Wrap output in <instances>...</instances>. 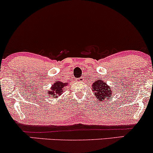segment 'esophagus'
Masks as SVG:
<instances>
[{"mask_svg":"<svg viewBox=\"0 0 153 153\" xmlns=\"http://www.w3.org/2000/svg\"><path fill=\"white\" fill-rule=\"evenodd\" d=\"M83 80H84L83 77H80V78H79V82H82Z\"/></svg>","mask_w":153,"mask_h":153,"instance_id":"obj_1","label":"esophagus"}]
</instances>
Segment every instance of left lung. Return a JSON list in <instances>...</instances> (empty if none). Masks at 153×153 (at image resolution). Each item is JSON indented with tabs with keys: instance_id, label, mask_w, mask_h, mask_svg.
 Masks as SVG:
<instances>
[{
	"instance_id": "1",
	"label": "left lung",
	"mask_w": 153,
	"mask_h": 153,
	"mask_svg": "<svg viewBox=\"0 0 153 153\" xmlns=\"http://www.w3.org/2000/svg\"><path fill=\"white\" fill-rule=\"evenodd\" d=\"M92 87L93 90L95 91V95L100 101L105 102L107 100V99L112 98V92L111 90V87H108L106 82H104L102 80L97 79V81L94 82Z\"/></svg>"
}]
</instances>
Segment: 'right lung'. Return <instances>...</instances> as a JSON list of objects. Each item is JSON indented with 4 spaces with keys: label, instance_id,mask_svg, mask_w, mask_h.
Masks as SVG:
<instances>
[{
    "label": "right lung",
    "instance_id": "add662e5",
    "mask_svg": "<svg viewBox=\"0 0 153 153\" xmlns=\"http://www.w3.org/2000/svg\"><path fill=\"white\" fill-rule=\"evenodd\" d=\"M66 85V84L63 83L62 82L59 81V82H55L54 84H53L52 85L51 90L48 91V95L50 97H54L55 95H61V92H62L63 90H64L63 87H64Z\"/></svg>",
    "mask_w": 153,
    "mask_h": 153
}]
</instances>
